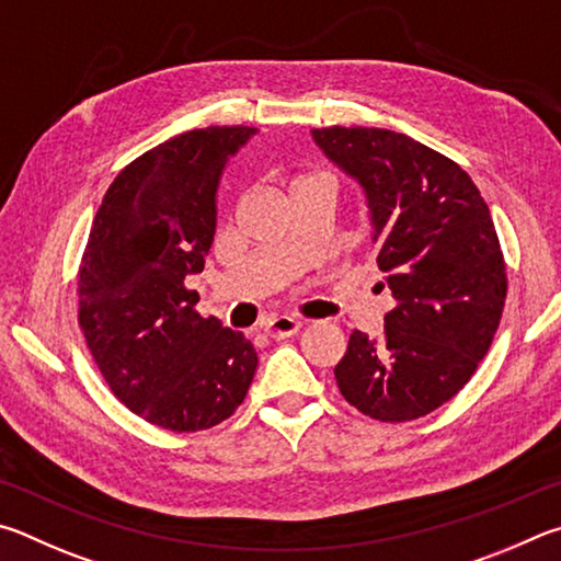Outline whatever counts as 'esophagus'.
<instances>
[{
	"label": "esophagus",
	"mask_w": 561,
	"mask_h": 561,
	"mask_svg": "<svg viewBox=\"0 0 561 561\" xmlns=\"http://www.w3.org/2000/svg\"><path fill=\"white\" fill-rule=\"evenodd\" d=\"M300 328H302V320L278 316V318H271L268 322H265V335L273 337V340H283V337L298 335Z\"/></svg>",
	"instance_id": "1"
}]
</instances>
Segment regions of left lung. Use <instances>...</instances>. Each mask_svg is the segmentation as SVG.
Listing matches in <instances>:
<instances>
[{"instance_id": "left-lung-1", "label": "left lung", "mask_w": 561, "mask_h": 561, "mask_svg": "<svg viewBox=\"0 0 561 561\" xmlns=\"http://www.w3.org/2000/svg\"><path fill=\"white\" fill-rule=\"evenodd\" d=\"M312 140L367 196L371 241L394 296L385 335L355 330L335 379L377 421H414L468 385L507 296L495 224L466 170L381 127H322Z\"/></svg>"}]
</instances>
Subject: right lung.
Returning <instances> with one entry per match:
<instances>
[{"mask_svg":"<svg viewBox=\"0 0 561 561\" xmlns=\"http://www.w3.org/2000/svg\"><path fill=\"white\" fill-rule=\"evenodd\" d=\"M255 127L190 130L137 157L107 186L78 271V322L107 387L150 424L190 434L229 419L259 355L243 332L194 310L216 190Z\"/></svg>","mask_w":561,"mask_h":561,"instance_id":"obj_1","label":"right lung"}]
</instances>
